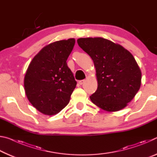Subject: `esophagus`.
<instances>
[{
  "mask_svg": "<svg viewBox=\"0 0 157 157\" xmlns=\"http://www.w3.org/2000/svg\"><path fill=\"white\" fill-rule=\"evenodd\" d=\"M85 82V79H82V80H79V84L80 85H82Z\"/></svg>",
  "mask_w": 157,
  "mask_h": 157,
  "instance_id": "34e87169",
  "label": "esophagus"
}]
</instances>
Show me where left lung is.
<instances>
[{
    "label": "left lung",
    "mask_w": 157,
    "mask_h": 157,
    "mask_svg": "<svg viewBox=\"0 0 157 157\" xmlns=\"http://www.w3.org/2000/svg\"><path fill=\"white\" fill-rule=\"evenodd\" d=\"M79 46L94 61L98 89L92 102L107 111L123 109L141 84V71L128 50L102 37L78 39Z\"/></svg>",
    "instance_id": "1"
}]
</instances>
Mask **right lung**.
<instances>
[{"label": "right lung", "instance_id": "right-lung-1", "mask_svg": "<svg viewBox=\"0 0 157 157\" xmlns=\"http://www.w3.org/2000/svg\"><path fill=\"white\" fill-rule=\"evenodd\" d=\"M75 43V39H68L47 45L34 57L26 71V96L45 115L62 111L75 88L77 82L66 63Z\"/></svg>", "mask_w": 157, "mask_h": 157}]
</instances>
